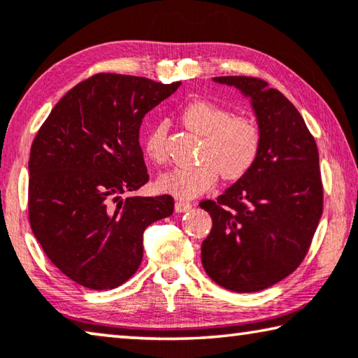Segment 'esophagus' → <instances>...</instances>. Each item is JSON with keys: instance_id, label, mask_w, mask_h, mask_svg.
I'll use <instances>...</instances> for the list:
<instances>
[{"instance_id": "1", "label": "esophagus", "mask_w": 358, "mask_h": 358, "mask_svg": "<svg viewBox=\"0 0 358 358\" xmlns=\"http://www.w3.org/2000/svg\"><path fill=\"white\" fill-rule=\"evenodd\" d=\"M191 203L186 202V201H178L177 203H175V212L177 213H183V212H188V210H191Z\"/></svg>"}]
</instances>
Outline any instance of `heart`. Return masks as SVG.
<instances>
[{
	"label": "heart",
	"mask_w": 358,
	"mask_h": 358,
	"mask_svg": "<svg viewBox=\"0 0 358 358\" xmlns=\"http://www.w3.org/2000/svg\"><path fill=\"white\" fill-rule=\"evenodd\" d=\"M185 126L203 135L199 152L202 162L189 167H175L157 178V188L178 199H192L212 188L218 172L226 180L241 178L258 156L261 134L250 117L231 116L226 108L207 100H194L181 111ZM164 122L156 124L143 141L145 155L151 161H166Z\"/></svg>",
	"instance_id": "obj_1"
}]
</instances>
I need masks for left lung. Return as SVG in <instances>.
Listing matches in <instances>:
<instances>
[{
    "label": "left lung",
    "instance_id": "obj_1",
    "mask_svg": "<svg viewBox=\"0 0 358 358\" xmlns=\"http://www.w3.org/2000/svg\"><path fill=\"white\" fill-rule=\"evenodd\" d=\"M250 100L261 134L253 166L217 201H202L212 231L202 266L226 290L250 293L285 279L301 264L322 217L319 150L303 116L263 79L220 76Z\"/></svg>",
    "mask_w": 358,
    "mask_h": 358
}]
</instances>
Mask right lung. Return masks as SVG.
Segmentation results:
<instances>
[{
  "label": "right lung",
  "mask_w": 358,
  "mask_h": 358,
  "mask_svg": "<svg viewBox=\"0 0 358 358\" xmlns=\"http://www.w3.org/2000/svg\"><path fill=\"white\" fill-rule=\"evenodd\" d=\"M181 83L99 73L60 99L33 140L28 217L44 253L90 290L129 280L143 232L173 213L172 196H129L148 181L140 126Z\"/></svg>",
  "instance_id": "obj_1"
}]
</instances>
